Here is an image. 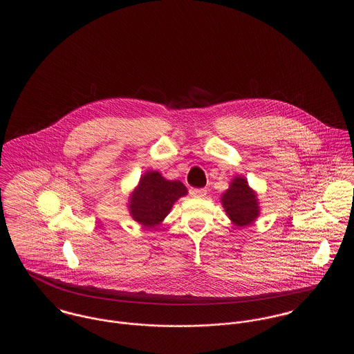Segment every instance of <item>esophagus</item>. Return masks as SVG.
Segmentation results:
<instances>
[{
	"label": "esophagus",
	"instance_id": "1",
	"mask_svg": "<svg viewBox=\"0 0 354 354\" xmlns=\"http://www.w3.org/2000/svg\"><path fill=\"white\" fill-rule=\"evenodd\" d=\"M189 195L194 198H204L207 195V189L205 188H191Z\"/></svg>",
	"mask_w": 354,
	"mask_h": 354
}]
</instances>
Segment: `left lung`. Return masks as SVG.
<instances>
[{"label":"left lung","instance_id":"8db88e82","mask_svg":"<svg viewBox=\"0 0 354 354\" xmlns=\"http://www.w3.org/2000/svg\"><path fill=\"white\" fill-rule=\"evenodd\" d=\"M221 204L228 218L237 227L252 224L260 214L257 195L243 176H235L221 195Z\"/></svg>","mask_w":354,"mask_h":354}]
</instances>
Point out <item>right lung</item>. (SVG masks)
I'll return each instance as SVG.
<instances>
[{"label":"right lung","mask_w":354,"mask_h":354,"mask_svg":"<svg viewBox=\"0 0 354 354\" xmlns=\"http://www.w3.org/2000/svg\"><path fill=\"white\" fill-rule=\"evenodd\" d=\"M187 195L179 180H167L158 171H147L130 195L129 211L135 221L153 228L169 215L174 203Z\"/></svg>","instance_id":"obj_1"}]
</instances>
